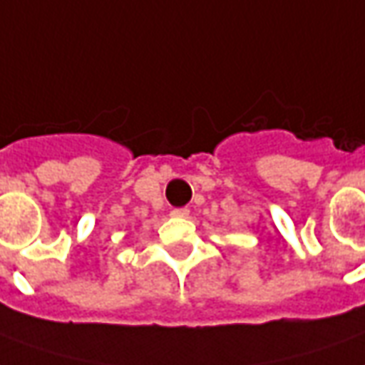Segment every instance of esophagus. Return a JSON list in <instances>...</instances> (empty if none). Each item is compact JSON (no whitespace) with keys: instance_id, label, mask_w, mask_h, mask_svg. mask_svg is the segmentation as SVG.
<instances>
[{"instance_id":"obj_1","label":"esophagus","mask_w":365,"mask_h":365,"mask_svg":"<svg viewBox=\"0 0 365 365\" xmlns=\"http://www.w3.org/2000/svg\"><path fill=\"white\" fill-rule=\"evenodd\" d=\"M172 215H174V217H187V215H190V209L187 207L174 209V211H172Z\"/></svg>"}]
</instances>
